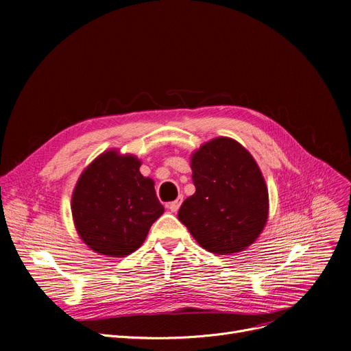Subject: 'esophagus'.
Returning <instances> with one entry per match:
<instances>
[{
  "label": "esophagus",
  "mask_w": 351,
  "mask_h": 351,
  "mask_svg": "<svg viewBox=\"0 0 351 351\" xmlns=\"http://www.w3.org/2000/svg\"><path fill=\"white\" fill-rule=\"evenodd\" d=\"M180 204H182V196L178 197L176 200H173V202H169V204H166V208H168L171 212H178Z\"/></svg>",
  "instance_id": "esophagus-1"
}]
</instances>
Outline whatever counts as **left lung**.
Segmentation results:
<instances>
[{
	"instance_id": "1",
	"label": "left lung",
	"mask_w": 351,
	"mask_h": 351,
	"mask_svg": "<svg viewBox=\"0 0 351 351\" xmlns=\"http://www.w3.org/2000/svg\"><path fill=\"white\" fill-rule=\"evenodd\" d=\"M196 192L183 202L178 217L208 252L245 250L262 233L269 193L253 156L230 138H215L191 158Z\"/></svg>"
}]
</instances>
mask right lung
<instances>
[{
  "mask_svg": "<svg viewBox=\"0 0 351 351\" xmlns=\"http://www.w3.org/2000/svg\"><path fill=\"white\" fill-rule=\"evenodd\" d=\"M134 155L106 151L81 173L72 193V217L85 245L125 257L135 252L163 213L155 182L139 172Z\"/></svg>",
  "mask_w": 351,
  "mask_h": 351,
  "instance_id": "obj_1",
  "label": "right lung"
}]
</instances>
